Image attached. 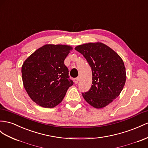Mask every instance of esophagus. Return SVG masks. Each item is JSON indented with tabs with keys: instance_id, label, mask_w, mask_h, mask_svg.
<instances>
[{
	"instance_id": "34e87169",
	"label": "esophagus",
	"mask_w": 148,
	"mask_h": 148,
	"mask_svg": "<svg viewBox=\"0 0 148 148\" xmlns=\"http://www.w3.org/2000/svg\"><path fill=\"white\" fill-rule=\"evenodd\" d=\"M79 81V78H76L74 79V82L75 84H77Z\"/></svg>"
}]
</instances>
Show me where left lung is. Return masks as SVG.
<instances>
[{
    "mask_svg": "<svg viewBox=\"0 0 148 148\" xmlns=\"http://www.w3.org/2000/svg\"><path fill=\"white\" fill-rule=\"evenodd\" d=\"M92 71V84L88 91L83 93L85 101L95 108L108 105L121 92L126 79L122 58L110 47L101 42L77 46Z\"/></svg>",
    "mask_w": 148,
    "mask_h": 148,
    "instance_id": "8db88e82",
    "label": "left lung"
}]
</instances>
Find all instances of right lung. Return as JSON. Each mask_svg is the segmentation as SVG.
<instances>
[{
	"instance_id": "1",
	"label": "right lung",
	"mask_w": 148,
	"mask_h": 148,
	"mask_svg": "<svg viewBox=\"0 0 148 148\" xmlns=\"http://www.w3.org/2000/svg\"><path fill=\"white\" fill-rule=\"evenodd\" d=\"M73 47L47 44L28 57L22 66L23 86L36 104L47 108H54L64 98L73 85L64 60Z\"/></svg>"
}]
</instances>
